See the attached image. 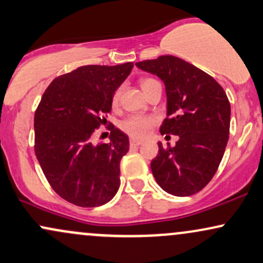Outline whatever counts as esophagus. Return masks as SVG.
Instances as JSON below:
<instances>
[{
    "instance_id": "esophagus-1",
    "label": "esophagus",
    "mask_w": 263,
    "mask_h": 263,
    "mask_svg": "<svg viewBox=\"0 0 263 263\" xmlns=\"http://www.w3.org/2000/svg\"><path fill=\"white\" fill-rule=\"evenodd\" d=\"M129 143H130V146H132V147H135V146H139V145H140L141 143H143V141H141V140H138V139L132 138V139H130V141H129Z\"/></svg>"
}]
</instances>
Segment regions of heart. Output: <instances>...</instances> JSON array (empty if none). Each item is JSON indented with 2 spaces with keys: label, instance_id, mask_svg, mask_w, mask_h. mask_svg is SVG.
Returning <instances> with one entry per match:
<instances>
[{
  "label": "heart",
  "instance_id": "1",
  "mask_svg": "<svg viewBox=\"0 0 263 263\" xmlns=\"http://www.w3.org/2000/svg\"><path fill=\"white\" fill-rule=\"evenodd\" d=\"M157 81L154 79H143L140 81V86L143 88L144 92H146L154 83H156ZM119 96H120V89L118 88L116 92L113 93V98H112V103L117 104L119 101ZM156 119L154 117H149V116H141V114H133V116L126 117L124 120H122L120 123V129L123 132L129 134L130 137L134 138H144L149 134L151 128H153L154 124H155Z\"/></svg>",
  "mask_w": 263,
  "mask_h": 263
}]
</instances>
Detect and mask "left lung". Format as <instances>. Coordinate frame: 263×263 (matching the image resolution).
<instances>
[{
	"instance_id": "obj_1",
	"label": "left lung",
	"mask_w": 263,
	"mask_h": 263,
	"mask_svg": "<svg viewBox=\"0 0 263 263\" xmlns=\"http://www.w3.org/2000/svg\"><path fill=\"white\" fill-rule=\"evenodd\" d=\"M135 65L165 83L167 117L160 132L178 137L174 147L159 143L154 177L172 196H192L211 182L223 159L230 129L227 93L211 75L172 55Z\"/></svg>"
}]
</instances>
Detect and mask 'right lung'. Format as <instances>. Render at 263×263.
<instances>
[{
	"label": "right lung",
	"mask_w": 263,
	"mask_h": 263,
	"mask_svg": "<svg viewBox=\"0 0 263 263\" xmlns=\"http://www.w3.org/2000/svg\"><path fill=\"white\" fill-rule=\"evenodd\" d=\"M133 66L125 63L77 67L57 77L36 108L35 156L52 190L72 204L103 205L118 191L120 160L129 150V138L114 125L108 144L93 145L91 138L107 124L113 93Z\"/></svg>",
	"instance_id": "right-lung-1"
}]
</instances>
